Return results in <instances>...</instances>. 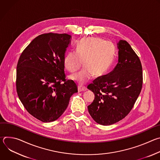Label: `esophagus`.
I'll use <instances>...</instances> for the list:
<instances>
[{
  "label": "esophagus",
  "mask_w": 160,
  "mask_h": 160,
  "mask_svg": "<svg viewBox=\"0 0 160 160\" xmlns=\"http://www.w3.org/2000/svg\"><path fill=\"white\" fill-rule=\"evenodd\" d=\"M86 90V88L85 86H82V85H78V92H82V91H84Z\"/></svg>",
  "instance_id": "obj_1"
}]
</instances>
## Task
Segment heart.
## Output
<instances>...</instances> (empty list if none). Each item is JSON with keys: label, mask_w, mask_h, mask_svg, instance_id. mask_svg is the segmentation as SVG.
<instances>
[{"label": "heart", "mask_w": 160, "mask_h": 160, "mask_svg": "<svg viewBox=\"0 0 160 160\" xmlns=\"http://www.w3.org/2000/svg\"><path fill=\"white\" fill-rule=\"evenodd\" d=\"M115 49L112 42L104 41L99 37L82 38L76 46V52L68 51L64 57V66L71 73L78 71L82 66L83 69L70 78L83 84L93 77L104 75L112 65Z\"/></svg>", "instance_id": "heart-1"}]
</instances>
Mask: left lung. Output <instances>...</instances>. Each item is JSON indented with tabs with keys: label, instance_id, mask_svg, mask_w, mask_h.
I'll list each match as a JSON object with an SVG mask.
<instances>
[{
	"label": "left lung",
	"instance_id": "8db88e82",
	"mask_svg": "<svg viewBox=\"0 0 160 160\" xmlns=\"http://www.w3.org/2000/svg\"><path fill=\"white\" fill-rule=\"evenodd\" d=\"M118 62L112 71L95 79L88 89L95 95L88 111L96 122L110 125L124 118L132 110L142 87L141 61L126 41L117 43Z\"/></svg>",
	"mask_w": 160,
	"mask_h": 160
}]
</instances>
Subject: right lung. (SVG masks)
I'll list each match as a JSON object with an SVG mask.
<instances>
[{
	"label": "right lung",
	"mask_w": 160,
	"mask_h": 160,
	"mask_svg": "<svg viewBox=\"0 0 160 160\" xmlns=\"http://www.w3.org/2000/svg\"><path fill=\"white\" fill-rule=\"evenodd\" d=\"M71 35L48 33L35 38L21 53L17 64L16 91L27 111L42 122L59 118L78 92L67 80L64 57Z\"/></svg>",
	"instance_id": "add662e5"
}]
</instances>
